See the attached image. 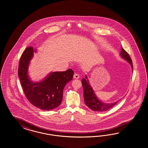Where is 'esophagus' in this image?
Returning a JSON list of instances; mask_svg holds the SVG:
<instances>
[{
	"mask_svg": "<svg viewBox=\"0 0 148 148\" xmlns=\"http://www.w3.org/2000/svg\"><path fill=\"white\" fill-rule=\"evenodd\" d=\"M73 77H74V79H79L80 78V76H79V75L78 74H74V76H73Z\"/></svg>",
	"mask_w": 148,
	"mask_h": 148,
	"instance_id": "34e87169",
	"label": "esophagus"
}]
</instances>
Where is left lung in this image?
Listing matches in <instances>:
<instances>
[{"label":"left lung","instance_id":"left-lung-1","mask_svg":"<svg viewBox=\"0 0 148 148\" xmlns=\"http://www.w3.org/2000/svg\"><path fill=\"white\" fill-rule=\"evenodd\" d=\"M120 55L122 58L130 63L133 71V64L132 60L130 58L129 54L123 48H121ZM81 82L84 89V97L85 103L86 105L93 111L98 112H103L107 111L115 106L120 100H119L112 103H105L100 101L96 96L92 87L90 85V82L88 80L87 76H86L85 78L82 79Z\"/></svg>","mask_w":148,"mask_h":148}]
</instances>
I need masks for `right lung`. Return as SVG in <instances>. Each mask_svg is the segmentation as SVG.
Segmentation results:
<instances>
[{
    "label": "right lung",
    "instance_id": "right-lung-1",
    "mask_svg": "<svg viewBox=\"0 0 148 148\" xmlns=\"http://www.w3.org/2000/svg\"><path fill=\"white\" fill-rule=\"evenodd\" d=\"M36 51L32 47L24 51L19 63L18 77L25 95L32 105L42 110H52L61 103L63 88L72 80L74 71L69 69L65 72H51L43 80L32 81L28 75V67Z\"/></svg>",
    "mask_w": 148,
    "mask_h": 148
}]
</instances>
